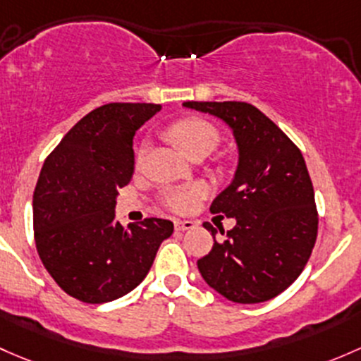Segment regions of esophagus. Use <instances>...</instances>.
<instances>
[{"instance_id": "esophagus-1", "label": "esophagus", "mask_w": 361, "mask_h": 361, "mask_svg": "<svg viewBox=\"0 0 361 361\" xmlns=\"http://www.w3.org/2000/svg\"><path fill=\"white\" fill-rule=\"evenodd\" d=\"M174 228L180 230V231L192 230V228H195V223L190 221V219H176V221H174Z\"/></svg>"}]
</instances>
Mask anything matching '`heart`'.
<instances>
[{
    "label": "heart",
    "mask_w": 361,
    "mask_h": 361,
    "mask_svg": "<svg viewBox=\"0 0 361 361\" xmlns=\"http://www.w3.org/2000/svg\"><path fill=\"white\" fill-rule=\"evenodd\" d=\"M168 136L171 142L188 157L195 155L197 152L209 154L219 142L218 128L202 117H187V119L178 121L168 130ZM147 150H149L147 142H142L136 147V164H142ZM207 193H209V187L204 181H195V183L183 185V187H171L164 190L161 202L166 209L181 214V212H190L195 209L206 199Z\"/></svg>",
    "instance_id": "heart-1"
}]
</instances>
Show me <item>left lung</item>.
Here are the masks:
<instances>
[{
	"label": "left lung",
	"instance_id": "8db88e82",
	"mask_svg": "<svg viewBox=\"0 0 361 361\" xmlns=\"http://www.w3.org/2000/svg\"><path fill=\"white\" fill-rule=\"evenodd\" d=\"M230 124L237 140L233 183L211 204L212 214L237 219L225 240L197 261L223 298L254 305L275 298L301 275L314 247L318 211L305 157L259 109L245 102H185ZM214 237L216 228L204 223Z\"/></svg>",
	"mask_w": 361,
	"mask_h": 361
}]
</instances>
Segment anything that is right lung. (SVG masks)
<instances>
[{"label": "right lung", "instance_id": "1", "mask_svg": "<svg viewBox=\"0 0 361 361\" xmlns=\"http://www.w3.org/2000/svg\"><path fill=\"white\" fill-rule=\"evenodd\" d=\"M159 104H105L60 140L34 188V242L59 287L88 305L114 301L147 276L169 219L145 218L124 228L117 190L135 173L133 136Z\"/></svg>", "mask_w": 361, "mask_h": 361}]
</instances>
